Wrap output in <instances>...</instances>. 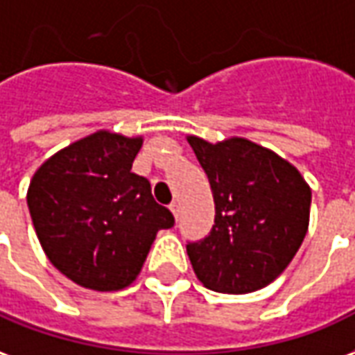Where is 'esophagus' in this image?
I'll list each match as a JSON object with an SVG mask.
<instances>
[{
	"label": "esophagus",
	"mask_w": 355,
	"mask_h": 355,
	"mask_svg": "<svg viewBox=\"0 0 355 355\" xmlns=\"http://www.w3.org/2000/svg\"><path fill=\"white\" fill-rule=\"evenodd\" d=\"M170 209H172V214H174L175 219H180V214H181V206L178 200H174V202L170 204Z\"/></svg>",
	"instance_id": "obj_1"
}]
</instances>
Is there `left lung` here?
<instances>
[{"mask_svg": "<svg viewBox=\"0 0 355 355\" xmlns=\"http://www.w3.org/2000/svg\"><path fill=\"white\" fill-rule=\"evenodd\" d=\"M189 144L216 202L206 238L187 242L196 278L219 293H252L276 280L309 231L312 193L299 170L244 138Z\"/></svg>", "mask_w": 355, "mask_h": 355, "instance_id": "8db88e82", "label": "left lung"}]
</instances>
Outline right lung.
I'll list each match as a JSON object with an SVG mask.
<instances>
[{"label":"right lung","instance_id":"right-lung-1","mask_svg":"<svg viewBox=\"0 0 355 355\" xmlns=\"http://www.w3.org/2000/svg\"><path fill=\"white\" fill-rule=\"evenodd\" d=\"M141 138L100 130L75 141L33 174L28 208L41 248L64 276L94 291L130 286L157 232L174 216L151 183L130 172Z\"/></svg>","mask_w":355,"mask_h":355}]
</instances>
